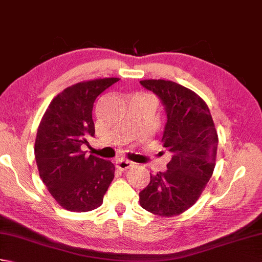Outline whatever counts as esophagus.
I'll return each instance as SVG.
<instances>
[{
  "label": "esophagus",
  "mask_w": 262,
  "mask_h": 262,
  "mask_svg": "<svg viewBox=\"0 0 262 262\" xmlns=\"http://www.w3.org/2000/svg\"><path fill=\"white\" fill-rule=\"evenodd\" d=\"M133 165H134V164L129 162V161H127V160H119V161H117V162H116V168L121 170V171H126L128 169H130Z\"/></svg>",
  "instance_id": "esophagus-1"
}]
</instances>
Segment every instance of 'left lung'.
I'll return each instance as SVG.
<instances>
[{
    "mask_svg": "<svg viewBox=\"0 0 262 262\" xmlns=\"http://www.w3.org/2000/svg\"><path fill=\"white\" fill-rule=\"evenodd\" d=\"M141 84L161 99L166 111L162 143L171 155L168 170L152 176L140 204L162 217L180 215L199 199L213 174L219 136L208 105L190 89L165 80Z\"/></svg>",
    "mask_w": 262,
    "mask_h": 262,
    "instance_id": "left-lung-1",
    "label": "left lung"
}]
</instances>
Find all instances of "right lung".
Listing matches in <instances>:
<instances>
[{
  "label": "right lung",
  "instance_id": "1",
  "mask_svg": "<svg viewBox=\"0 0 262 262\" xmlns=\"http://www.w3.org/2000/svg\"><path fill=\"white\" fill-rule=\"evenodd\" d=\"M104 77L79 82L58 93L38 126L35 158L43 185L56 203L70 211H90L102 205L115 177V165L81 146L94 136L93 103L100 93L118 82Z\"/></svg>",
  "mask_w": 262,
  "mask_h": 262
}]
</instances>
